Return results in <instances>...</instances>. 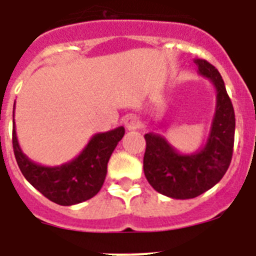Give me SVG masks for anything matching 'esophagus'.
<instances>
[{"label": "esophagus", "mask_w": 256, "mask_h": 256, "mask_svg": "<svg viewBox=\"0 0 256 256\" xmlns=\"http://www.w3.org/2000/svg\"><path fill=\"white\" fill-rule=\"evenodd\" d=\"M124 124H126V128L128 130H134L140 128V119L136 116H128L124 120Z\"/></svg>", "instance_id": "obj_1"}]
</instances>
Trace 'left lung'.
Listing matches in <instances>:
<instances>
[{
	"label": "left lung",
	"instance_id": "obj_1",
	"mask_svg": "<svg viewBox=\"0 0 256 256\" xmlns=\"http://www.w3.org/2000/svg\"><path fill=\"white\" fill-rule=\"evenodd\" d=\"M198 74L210 80L217 92L216 112L206 144L192 154L178 152L165 137L144 134V171L154 190L174 199H190L214 186L231 164L235 140V112L218 70L194 60Z\"/></svg>",
	"mask_w": 256,
	"mask_h": 256
}]
</instances>
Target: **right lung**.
<instances>
[{"instance_id":"obj_1","label":"right lung","mask_w":256,"mask_h":256,"mask_svg":"<svg viewBox=\"0 0 256 256\" xmlns=\"http://www.w3.org/2000/svg\"><path fill=\"white\" fill-rule=\"evenodd\" d=\"M123 126L92 136L81 154L60 166L39 165L32 162L18 146L12 130V147L16 161L25 179L49 200L60 206H74L92 198L104 184L108 162L112 151L124 136Z\"/></svg>"}]
</instances>
